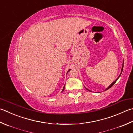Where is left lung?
<instances>
[{
    "label": "left lung",
    "instance_id": "1",
    "mask_svg": "<svg viewBox=\"0 0 133 133\" xmlns=\"http://www.w3.org/2000/svg\"><path fill=\"white\" fill-rule=\"evenodd\" d=\"M123 65H122V70H121V73L120 75H119V76L118 77V78H117V79H116V80L115 81H114V82H112V84H111V85H110V86H109V87H108V88H107V89H106V90H108V89H109V88H111V87H112V86H113V85H114V84H115V82H116V81L118 79V78H119V77H120V76H121V74H122V71H123ZM89 91H90V90H89Z\"/></svg>",
    "mask_w": 133,
    "mask_h": 133
}]
</instances>
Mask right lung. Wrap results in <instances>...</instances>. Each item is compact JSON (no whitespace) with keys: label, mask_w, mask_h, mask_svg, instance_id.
Returning <instances> with one entry per match:
<instances>
[{"label":"right lung","mask_w":133,"mask_h":133,"mask_svg":"<svg viewBox=\"0 0 133 133\" xmlns=\"http://www.w3.org/2000/svg\"><path fill=\"white\" fill-rule=\"evenodd\" d=\"M70 71V70H69V71H68V72ZM64 87H65V85H64V88H63V90H62V92H63V90H64Z\"/></svg>","instance_id":"obj_1"}]
</instances>
